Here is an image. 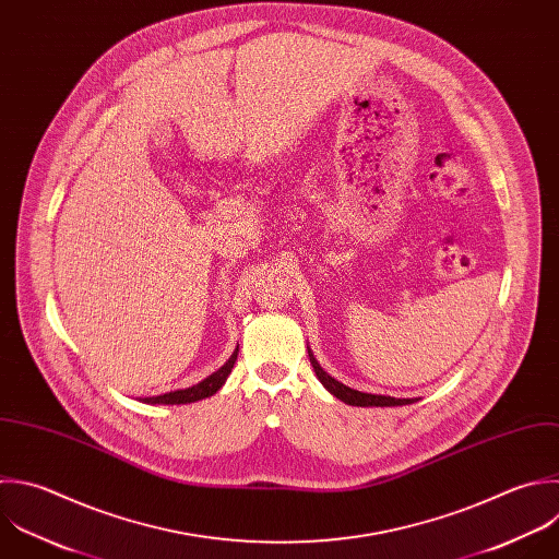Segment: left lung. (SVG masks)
<instances>
[{
    "mask_svg": "<svg viewBox=\"0 0 559 559\" xmlns=\"http://www.w3.org/2000/svg\"><path fill=\"white\" fill-rule=\"evenodd\" d=\"M308 356H310V365L314 367V373H317V378L321 380V384H323L332 395H336L338 400H343L345 404H352V406H402V404H413V402H417V397L373 395V393H362V391L349 389V386H345L343 382L334 380L330 373H325V371L321 369V365L317 362V358L312 356L310 349H308Z\"/></svg>",
    "mask_w": 559,
    "mask_h": 559,
    "instance_id": "1",
    "label": "left lung"
}]
</instances>
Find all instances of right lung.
Wrapping results in <instances>:
<instances>
[{
    "mask_svg": "<svg viewBox=\"0 0 559 559\" xmlns=\"http://www.w3.org/2000/svg\"><path fill=\"white\" fill-rule=\"evenodd\" d=\"M236 358H238V347L234 349V354L229 356V360H227L218 371H214L212 376H207V378L201 380L199 384L188 386V389H179V391H170V393H164V395L144 397V402H146V404H190V402L210 397V395H214V393L225 384L227 376H229L231 369H234Z\"/></svg>",
    "mask_w": 559,
    "mask_h": 559,
    "instance_id": "obj_1",
    "label": "right lung"
}]
</instances>
